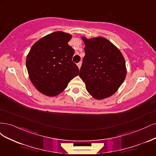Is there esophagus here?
<instances>
[{
	"label": "esophagus",
	"mask_w": 156,
	"mask_h": 156,
	"mask_svg": "<svg viewBox=\"0 0 156 156\" xmlns=\"http://www.w3.org/2000/svg\"><path fill=\"white\" fill-rule=\"evenodd\" d=\"M81 64H82V62H79V63H77V66H78V68H79V69L81 68Z\"/></svg>",
	"instance_id": "obj_1"
}]
</instances>
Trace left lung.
Wrapping results in <instances>:
<instances>
[{"label":"left lung","instance_id":"1","mask_svg":"<svg viewBox=\"0 0 156 156\" xmlns=\"http://www.w3.org/2000/svg\"><path fill=\"white\" fill-rule=\"evenodd\" d=\"M85 55L79 77L88 93L96 100L113 95L123 83L127 69L123 55L105 37H82Z\"/></svg>","mask_w":156,"mask_h":156}]
</instances>
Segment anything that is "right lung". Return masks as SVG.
Wrapping results in <instances>:
<instances>
[{"instance_id": "obj_1", "label": "right lung", "mask_w": 156, "mask_h": 156, "mask_svg": "<svg viewBox=\"0 0 156 156\" xmlns=\"http://www.w3.org/2000/svg\"><path fill=\"white\" fill-rule=\"evenodd\" d=\"M72 36L62 31L41 37L32 46L27 56L29 79L40 92L56 96L79 74L72 61L74 50L68 45Z\"/></svg>"}]
</instances>
